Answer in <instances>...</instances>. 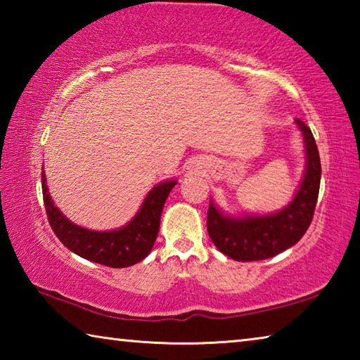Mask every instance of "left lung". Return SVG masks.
Returning a JSON list of instances; mask_svg holds the SVG:
<instances>
[{
	"label": "left lung",
	"mask_w": 360,
	"mask_h": 360,
	"mask_svg": "<svg viewBox=\"0 0 360 360\" xmlns=\"http://www.w3.org/2000/svg\"><path fill=\"white\" fill-rule=\"evenodd\" d=\"M307 148V168L292 202L284 210L266 216L230 217L210 202L208 233L214 246L227 257L238 262L270 259L300 241L313 221L321 184V158L311 130L300 119Z\"/></svg>",
	"instance_id": "obj_1"
}]
</instances>
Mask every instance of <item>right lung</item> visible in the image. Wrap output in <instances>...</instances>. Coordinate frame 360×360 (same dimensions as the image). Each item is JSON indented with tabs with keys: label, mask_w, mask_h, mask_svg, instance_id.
Wrapping results in <instances>:
<instances>
[{
	"label": "right lung",
	"mask_w": 360,
	"mask_h": 360,
	"mask_svg": "<svg viewBox=\"0 0 360 360\" xmlns=\"http://www.w3.org/2000/svg\"><path fill=\"white\" fill-rule=\"evenodd\" d=\"M41 179L47 219L57 238L81 257L111 268L135 265L150 252L160 229L163 205L176 186V181L160 182L146 195L143 206L129 224L117 230L95 231L68 221L47 192L44 172Z\"/></svg>",
	"instance_id": "add662e5"
}]
</instances>
